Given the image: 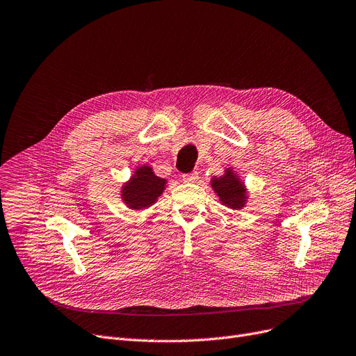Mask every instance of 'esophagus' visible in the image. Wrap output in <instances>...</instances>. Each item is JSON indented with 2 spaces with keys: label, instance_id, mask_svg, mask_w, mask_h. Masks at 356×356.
<instances>
[{
  "label": "esophagus",
  "instance_id": "esophagus-1",
  "mask_svg": "<svg viewBox=\"0 0 356 356\" xmlns=\"http://www.w3.org/2000/svg\"><path fill=\"white\" fill-rule=\"evenodd\" d=\"M198 171H191V173H185V175H181V179H183V181H186V183H195L196 180H198Z\"/></svg>",
  "mask_w": 356,
  "mask_h": 356
}]
</instances>
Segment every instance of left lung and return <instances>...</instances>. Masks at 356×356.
I'll use <instances>...</instances> for the list:
<instances>
[{
    "label": "left lung",
    "instance_id": "8db88e82",
    "mask_svg": "<svg viewBox=\"0 0 356 356\" xmlns=\"http://www.w3.org/2000/svg\"><path fill=\"white\" fill-rule=\"evenodd\" d=\"M211 186L218 195L220 201L233 208V209H241L246 204V189L243 181L236 176V173L230 168L226 170V175L221 177H216L211 180Z\"/></svg>",
    "mask_w": 356,
    "mask_h": 356
}]
</instances>
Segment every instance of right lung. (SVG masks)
Returning a JSON list of instances; mask_svg holds the SVG:
<instances>
[{
    "label": "right lung",
    "instance_id": "add662e5",
    "mask_svg": "<svg viewBox=\"0 0 356 356\" xmlns=\"http://www.w3.org/2000/svg\"><path fill=\"white\" fill-rule=\"evenodd\" d=\"M165 189V179L154 175L149 165L138 167L130 181L122 188V200L131 209H140L152 205Z\"/></svg>",
    "mask_w": 356,
    "mask_h": 356
}]
</instances>
